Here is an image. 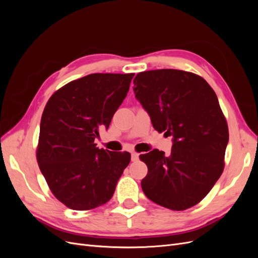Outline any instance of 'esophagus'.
I'll list each match as a JSON object with an SVG mask.
<instances>
[{
    "label": "esophagus",
    "mask_w": 258,
    "mask_h": 258,
    "mask_svg": "<svg viewBox=\"0 0 258 258\" xmlns=\"http://www.w3.org/2000/svg\"><path fill=\"white\" fill-rule=\"evenodd\" d=\"M139 159V154L136 152H132L131 153V160L132 161H137Z\"/></svg>",
    "instance_id": "obj_1"
}]
</instances>
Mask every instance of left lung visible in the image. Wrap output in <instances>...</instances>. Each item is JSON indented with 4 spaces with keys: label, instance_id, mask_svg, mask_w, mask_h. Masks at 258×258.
I'll return each mask as SVG.
<instances>
[{
    "label": "left lung",
    "instance_id": "left-lung-1",
    "mask_svg": "<svg viewBox=\"0 0 258 258\" xmlns=\"http://www.w3.org/2000/svg\"><path fill=\"white\" fill-rule=\"evenodd\" d=\"M134 84L155 130L173 138L170 156L158 150L140 155L148 169L145 196L173 211L196 206L225 166L229 132L216 93L201 76L173 69L141 72Z\"/></svg>",
    "mask_w": 258,
    "mask_h": 258
}]
</instances>
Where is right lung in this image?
I'll return each mask as SVG.
<instances>
[{
    "label": "right lung",
    "instance_id": "1",
    "mask_svg": "<svg viewBox=\"0 0 258 258\" xmlns=\"http://www.w3.org/2000/svg\"><path fill=\"white\" fill-rule=\"evenodd\" d=\"M134 76L89 74L58 89L44 108L37 163L53 196L70 209L106 204L129 165L130 153L100 150L95 139L110 126Z\"/></svg>",
    "mask_w": 258,
    "mask_h": 258
}]
</instances>
